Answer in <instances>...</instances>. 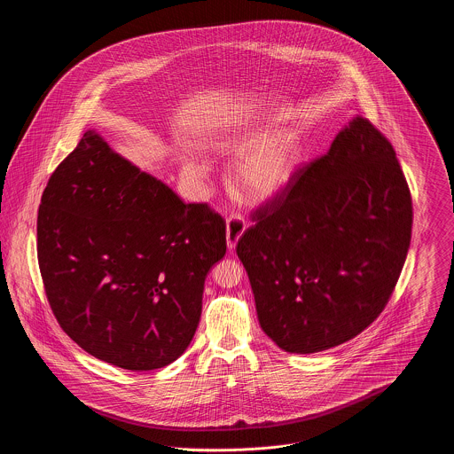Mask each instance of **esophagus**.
<instances>
[{
    "label": "esophagus",
    "mask_w": 454,
    "mask_h": 454,
    "mask_svg": "<svg viewBox=\"0 0 454 454\" xmlns=\"http://www.w3.org/2000/svg\"><path fill=\"white\" fill-rule=\"evenodd\" d=\"M247 230V223L243 216L233 215L228 217L226 221V241H228V248L233 250L237 247L238 239L243 235V231Z\"/></svg>",
    "instance_id": "34e87169"
}]
</instances>
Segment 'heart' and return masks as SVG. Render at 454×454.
Wrapping results in <instances>:
<instances>
[{
  "label": "heart",
  "mask_w": 454,
  "mask_h": 454,
  "mask_svg": "<svg viewBox=\"0 0 454 454\" xmlns=\"http://www.w3.org/2000/svg\"><path fill=\"white\" fill-rule=\"evenodd\" d=\"M301 161V145L296 136L281 134L265 141L257 152L248 156L233 176V185L247 200H267L287 185ZM195 173V167H189Z\"/></svg>",
  "instance_id": "1"
}]
</instances>
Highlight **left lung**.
<instances>
[{
  "label": "left lung",
  "mask_w": 454,
  "mask_h": 454,
  "mask_svg": "<svg viewBox=\"0 0 454 454\" xmlns=\"http://www.w3.org/2000/svg\"><path fill=\"white\" fill-rule=\"evenodd\" d=\"M238 239L262 330L286 352L340 346L372 324L411 247V197L391 143L356 117Z\"/></svg>",
  "instance_id": "8db88e82"
}]
</instances>
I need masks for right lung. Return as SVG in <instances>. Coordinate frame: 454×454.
<instances>
[{"instance_id": "add662e5", "label": "right lung", "mask_w": 454, "mask_h": 454, "mask_svg": "<svg viewBox=\"0 0 454 454\" xmlns=\"http://www.w3.org/2000/svg\"><path fill=\"white\" fill-rule=\"evenodd\" d=\"M226 221L185 204L88 130L43 189L37 259L51 309L93 357L130 371L189 347Z\"/></svg>"}]
</instances>
